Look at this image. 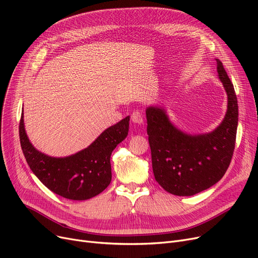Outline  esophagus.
Masks as SVG:
<instances>
[{
    "instance_id": "1",
    "label": "esophagus",
    "mask_w": 258,
    "mask_h": 258,
    "mask_svg": "<svg viewBox=\"0 0 258 258\" xmlns=\"http://www.w3.org/2000/svg\"><path fill=\"white\" fill-rule=\"evenodd\" d=\"M132 121L134 123H136V124H142L143 123V116H142V113L140 110L138 109H135L132 113Z\"/></svg>"
}]
</instances>
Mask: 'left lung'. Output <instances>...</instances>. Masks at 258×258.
<instances>
[{
	"label": "left lung",
	"instance_id": "obj_1",
	"mask_svg": "<svg viewBox=\"0 0 258 258\" xmlns=\"http://www.w3.org/2000/svg\"><path fill=\"white\" fill-rule=\"evenodd\" d=\"M216 61L218 77L228 95V110L215 131L187 135L172 124L163 108H147L154 176L173 195L192 196L214 185L232 160L238 124L237 97L222 63Z\"/></svg>",
	"mask_w": 258,
	"mask_h": 258
}]
</instances>
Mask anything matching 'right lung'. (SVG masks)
<instances>
[{"mask_svg":"<svg viewBox=\"0 0 258 258\" xmlns=\"http://www.w3.org/2000/svg\"><path fill=\"white\" fill-rule=\"evenodd\" d=\"M22 113L19 134L26 161L39 180L51 192L72 200L97 196L111 181L110 155L128 134L130 117L106 128L88 148L75 155L54 158L37 151L24 128Z\"/></svg>","mask_w":258,"mask_h":258,"instance_id":"1","label":"right lung"}]
</instances>
